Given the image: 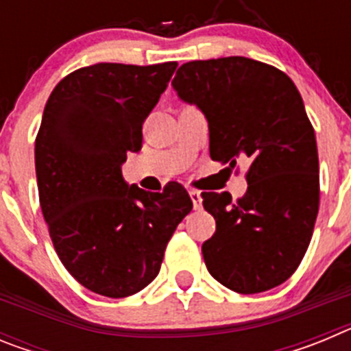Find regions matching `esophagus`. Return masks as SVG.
<instances>
[{
    "instance_id": "obj_1",
    "label": "esophagus",
    "mask_w": 351,
    "mask_h": 351,
    "mask_svg": "<svg viewBox=\"0 0 351 351\" xmlns=\"http://www.w3.org/2000/svg\"><path fill=\"white\" fill-rule=\"evenodd\" d=\"M188 193H190L191 202H193L195 209H200V207H202V195H200V191L190 190V191H188Z\"/></svg>"
}]
</instances>
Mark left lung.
<instances>
[{
  "instance_id": "obj_1",
  "label": "left lung",
  "mask_w": 351,
  "mask_h": 351,
  "mask_svg": "<svg viewBox=\"0 0 351 351\" xmlns=\"http://www.w3.org/2000/svg\"><path fill=\"white\" fill-rule=\"evenodd\" d=\"M173 89L209 123L210 160L250 158L247 190L204 191L216 232L202 244L214 280L237 293H260L285 283L311 241L320 176L315 130L295 84L285 71L243 56L190 61Z\"/></svg>"
}]
</instances>
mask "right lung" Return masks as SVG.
<instances>
[{"label": "right lung", "mask_w": 351, "mask_h": 351, "mask_svg": "<svg viewBox=\"0 0 351 351\" xmlns=\"http://www.w3.org/2000/svg\"><path fill=\"white\" fill-rule=\"evenodd\" d=\"M176 61L98 63L68 73L49 96L35 141L36 184L54 250L98 295L121 299L160 272L170 237L193 209L184 186H128L121 165L142 149V125Z\"/></svg>", "instance_id": "obj_1"}]
</instances>
